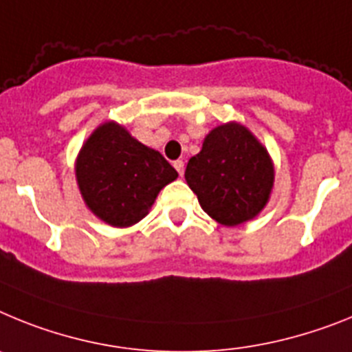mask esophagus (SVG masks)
I'll return each mask as SVG.
<instances>
[{"instance_id":"1","label":"esophagus","mask_w":352,"mask_h":352,"mask_svg":"<svg viewBox=\"0 0 352 352\" xmlns=\"http://www.w3.org/2000/svg\"><path fill=\"white\" fill-rule=\"evenodd\" d=\"M173 166H175V170L177 172H179V175H184V161H175V163H173Z\"/></svg>"}]
</instances>
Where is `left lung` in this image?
<instances>
[{
  "label": "left lung",
  "mask_w": 352,
  "mask_h": 352,
  "mask_svg": "<svg viewBox=\"0 0 352 352\" xmlns=\"http://www.w3.org/2000/svg\"><path fill=\"white\" fill-rule=\"evenodd\" d=\"M184 177L210 218L235 227L265 207L274 166L265 146L244 125L228 122L207 134Z\"/></svg>",
  "instance_id": "left-lung-1"
}]
</instances>
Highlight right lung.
<instances>
[{
    "label": "right lung",
    "instance_id": "add662e5",
    "mask_svg": "<svg viewBox=\"0 0 352 352\" xmlns=\"http://www.w3.org/2000/svg\"><path fill=\"white\" fill-rule=\"evenodd\" d=\"M177 177L163 155L117 122L100 124L76 159V179L87 207L118 228L145 218L159 191Z\"/></svg>",
    "mask_w": 352,
    "mask_h": 352
}]
</instances>
